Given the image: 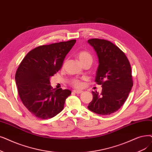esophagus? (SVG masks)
Segmentation results:
<instances>
[{
    "instance_id": "obj_1",
    "label": "esophagus",
    "mask_w": 152,
    "mask_h": 152,
    "mask_svg": "<svg viewBox=\"0 0 152 152\" xmlns=\"http://www.w3.org/2000/svg\"><path fill=\"white\" fill-rule=\"evenodd\" d=\"M72 92H75V93H76V94H81L83 91H79V90H74V91H72Z\"/></svg>"
}]
</instances>
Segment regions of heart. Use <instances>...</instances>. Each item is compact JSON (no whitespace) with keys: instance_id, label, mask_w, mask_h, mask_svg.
Wrapping results in <instances>:
<instances>
[{"instance_id":"b5f03b06","label":"heart","mask_w":152,"mask_h":152,"mask_svg":"<svg viewBox=\"0 0 152 152\" xmlns=\"http://www.w3.org/2000/svg\"><path fill=\"white\" fill-rule=\"evenodd\" d=\"M77 57L83 64H84L87 63H92V60H93L92 55L89 52L87 51H80L77 53ZM65 63L66 62H64L63 64V67L64 66ZM69 84L71 86L74 87L75 88H80L82 87L83 83L81 79L77 78V77H74L71 79V80L69 81Z\"/></svg>"}]
</instances>
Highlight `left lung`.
<instances>
[{"label": "left lung", "mask_w": 152, "mask_h": 152, "mask_svg": "<svg viewBox=\"0 0 152 152\" xmlns=\"http://www.w3.org/2000/svg\"><path fill=\"white\" fill-rule=\"evenodd\" d=\"M97 53L99 66L95 81L102 85L101 95L92 91L93 99L88 109L101 115H109L119 109L133 86L129 61L124 53L112 42L92 38L88 41Z\"/></svg>", "instance_id": "left-lung-1"}]
</instances>
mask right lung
Returning a JSON list of instances; mask_svg holds the SVG:
<instances>
[{
    "label": "right lung",
    "instance_id": "obj_1",
    "mask_svg": "<svg viewBox=\"0 0 152 152\" xmlns=\"http://www.w3.org/2000/svg\"><path fill=\"white\" fill-rule=\"evenodd\" d=\"M76 42L71 39L39 46L29 51L19 64L15 73L18 95L25 107L36 117L47 119L63 109L71 91L53 89L50 78L61 69Z\"/></svg>",
    "mask_w": 152,
    "mask_h": 152
}]
</instances>
